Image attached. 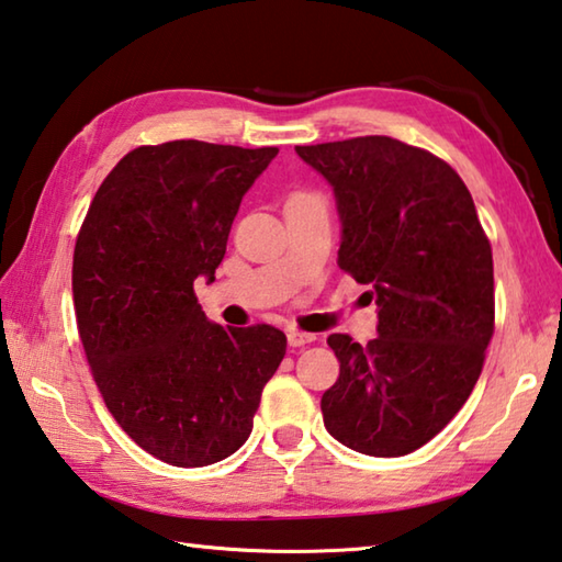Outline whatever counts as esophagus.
Returning <instances> with one entry per match:
<instances>
[{"instance_id":"34e87169","label":"esophagus","mask_w":562,"mask_h":562,"mask_svg":"<svg viewBox=\"0 0 562 562\" xmlns=\"http://www.w3.org/2000/svg\"><path fill=\"white\" fill-rule=\"evenodd\" d=\"M314 339H316L314 334L297 331V329H292V331L288 334V344H290V346H294V349H297V346H304V344H312Z\"/></svg>"}]
</instances>
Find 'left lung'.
<instances>
[{
	"instance_id": "obj_1",
	"label": "left lung",
	"mask_w": 562,
	"mask_h": 562,
	"mask_svg": "<svg viewBox=\"0 0 562 562\" xmlns=\"http://www.w3.org/2000/svg\"><path fill=\"white\" fill-rule=\"evenodd\" d=\"M294 151L334 191L336 262L379 307L366 346L326 339L339 381L322 395L324 427L361 454H411L467 403L494 334L492 246L472 193L442 159L393 137Z\"/></svg>"
}]
</instances>
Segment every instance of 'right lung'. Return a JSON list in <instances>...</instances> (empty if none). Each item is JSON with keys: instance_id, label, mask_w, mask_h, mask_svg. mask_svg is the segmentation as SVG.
<instances>
[{"instance_id": "obj_1", "label": "right lung", "mask_w": 562, "mask_h": 562, "mask_svg": "<svg viewBox=\"0 0 562 562\" xmlns=\"http://www.w3.org/2000/svg\"><path fill=\"white\" fill-rule=\"evenodd\" d=\"M278 147L199 139L137 147L90 203L74 252V304L108 411L142 450L206 467L250 437L288 339L268 324L209 322L193 282H213L240 201Z\"/></svg>"}]
</instances>
